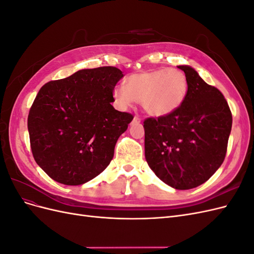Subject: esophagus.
Segmentation results:
<instances>
[{"mask_svg":"<svg viewBox=\"0 0 254 254\" xmlns=\"http://www.w3.org/2000/svg\"><path fill=\"white\" fill-rule=\"evenodd\" d=\"M133 123H136V124H139V123H141V119L139 117H134L133 118Z\"/></svg>","mask_w":254,"mask_h":254,"instance_id":"1","label":"esophagus"}]
</instances>
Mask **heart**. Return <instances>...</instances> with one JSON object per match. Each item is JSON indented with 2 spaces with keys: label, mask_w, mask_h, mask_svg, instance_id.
<instances>
[{
  "label": "heart",
  "mask_w": 254,
  "mask_h": 254,
  "mask_svg": "<svg viewBox=\"0 0 254 254\" xmlns=\"http://www.w3.org/2000/svg\"><path fill=\"white\" fill-rule=\"evenodd\" d=\"M188 90V79L183 72L177 68H157L130 75L125 87L113 90V97L122 109L129 108L135 101L151 117L164 118L183 105Z\"/></svg>",
  "instance_id": "obj_1"
}]
</instances>
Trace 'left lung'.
I'll list each match as a JSON object with an SVG mask.
<instances>
[{"label": "left lung", "mask_w": 254, "mask_h": 254, "mask_svg": "<svg viewBox=\"0 0 254 254\" xmlns=\"http://www.w3.org/2000/svg\"><path fill=\"white\" fill-rule=\"evenodd\" d=\"M178 67L188 79L187 98L168 117L144 121L145 159L167 186L190 190L209 180L224 162L232 114L221 92L195 68Z\"/></svg>", "instance_id": "obj_1"}]
</instances>
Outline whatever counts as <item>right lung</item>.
<instances>
[{"instance_id":"right-lung-1","label":"right lung","mask_w":254,"mask_h":254,"mask_svg":"<svg viewBox=\"0 0 254 254\" xmlns=\"http://www.w3.org/2000/svg\"><path fill=\"white\" fill-rule=\"evenodd\" d=\"M123 76L114 66L84 68L38 92L27 120L30 147L53 180L80 186L109 165L115 144L133 119L111 105Z\"/></svg>"}]
</instances>
